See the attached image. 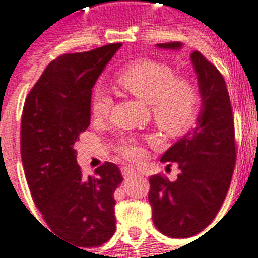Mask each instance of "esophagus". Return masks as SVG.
I'll return each instance as SVG.
<instances>
[{
	"instance_id": "obj_1",
	"label": "esophagus",
	"mask_w": 258,
	"mask_h": 258,
	"mask_svg": "<svg viewBox=\"0 0 258 258\" xmlns=\"http://www.w3.org/2000/svg\"><path fill=\"white\" fill-rule=\"evenodd\" d=\"M121 172L123 177H131V176H133V174H136V170H135V169H132L131 166H123V168L121 169Z\"/></svg>"
}]
</instances>
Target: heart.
Instances as JSON below:
<instances>
[{"instance_id":"obj_1","label":"heart","mask_w":258,"mask_h":258,"mask_svg":"<svg viewBox=\"0 0 258 258\" xmlns=\"http://www.w3.org/2000/svg\"><path fill=\"white\" fill-rule=\"evenodd\" d=\"M116 85L151 104L152 116L157 126L170 137L181 136L191 129L201 112V92L192 81L177 78L174 70L162 61L151 59L136 60L115 77ZM112 106L111 96L96 90L92 97V114L104 118ZM122 155L127 159H139L143 155L140 146L125 142Z\"/></svg>"}]
</instances>
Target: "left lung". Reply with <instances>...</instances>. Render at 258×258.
Here are the masks:
<instances>
[{
  "mask_svg": "<svg viewBox=\"0 0 258 258\" xmlns=\"http://www.w3.org/2000/svg\"><path fill=\"white\" fill-rule=\"evenodd\" d=\"M157 46L178 50L183 45ZM191 61L202 99L197 126L161 158L162 162L177 163V178L150 177L152 221L170 238L194 236L213 221L228 192L236 159L234 118L224 78L198 50L191 53Z\"/></svg>",
  "mask_w": 258,
  "mask_h": 258,
  "instance_id": "1",
  "label": "left lung"
}]
</instances>
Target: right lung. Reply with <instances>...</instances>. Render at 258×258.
<instances>
[{
    "instance_id": "1",
    "label": "right lung",
    "mask_w": 258,
    "mask_h": 258,
    "mask_svg": "<svg viewBox=\"0 0 258 258\" xmlns=\"http://www.w3.org/2000/svg\"><path fill=\"white\" fill-rule=\"evenodd\" d=\"M121 46L59 56L23 107L20 151L34 204L61 240L84 249L106 243L115 232L114 192L123 178L111 162L84 177L74 144L90 125L92 88Z\"/></svg>"
}]
</instances>
